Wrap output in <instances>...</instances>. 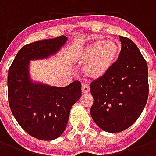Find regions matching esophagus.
Wrapping results in <instances>:
<instances>
[{
    "label": "esophagus",
    "instance_id": "34e87169",
    "mask_svg": "<svg viewBox=\"0 0 156 156\" xmlns=\"http://www.w3.org/2000/svg\"><path fill=\"white\" fill-rule=\"evenodd\" d=\"M89 90H90L89 85L87 84V83H83V85H82V92L83 94H88Z\"/></svg>",
    "mask_w": 156,
    "mask_h": 156
}]
</instances>
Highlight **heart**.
Instances as JSON below:
<instances>
[{"mask_svg": "<svg viewBox=\"0 0 156 156\" xmlns=\"http://www.w3.org/2000/svg\"><path fill=\"white\" fill-rule=\"evenodd\" d=\"M120 51L119 43L114 40H98L85 48L79 57L85 65L83 73L88 79L101 78L111 68Z\"/></svg>", "mask_w": 156, "mask_h": 156, "instance_id": "obj_1", "label": "heart"}]
</instances>
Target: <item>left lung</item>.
<instances>
[{"label":"left lung","instance_id":"obj_1","mask_svg":"<svg viewBox=\"0 0 156 156\" xmlns=\"http://www.w3.org/2000/svg\"><path fill=\"white\" fill-rule=\"evenodd\" d=\"M121 51L111 68L90 84L94 98L90 114L95 124L109 133L130 127L149 95L146 61L132 40L119 36Z\"/></svg>","mask_w":156,"mask_h":156}]
</instances>
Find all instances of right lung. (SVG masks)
<instances>
[{"label":"right lung","instance_id":"obj_1","mask_svg":"<svg viewBox=\"0 0 156 156\" xmlns=\"http://www.w3.org/2000/svg\"><path fill=\"white\" fill-rule=\"evenodd\" d=\"M66 41L67 37L60 36L23 46L8 70L12 115L27 134L41 140H52L63 133L72 106L81 97V83L76 80L63 88L34 83L29 78V61L54 54Z\"/></svg>","mask_w":156,"mask_h":156}]
</instances>
